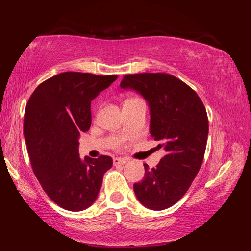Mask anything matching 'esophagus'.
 Returning a JSON list of instances; mask_svg holds the SVG:
<instances>
[{"mask_svg": "<svg viewBox=\"0 0 251 251\" xmlns=\"http://www.w3.org/2000/svg\"><path fill=\"white\" fill-rule=\"evenodd\" d=\"M127 162V159H126V158H114L113 159V164L114 165H121V164H125V163H126Z\"/></svg>", "mask_w": 251, "mask_h": 251, "instance_id": "1", "label": "esophagus"}]
</instances>
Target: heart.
<instances>
[{
	"instance_id": "obj_1",
	"label": "heart",
	"mask_w": 251,
	"mask_h": 251,
	"mask_svg": "<svg viewBox=\"0 0 251 251\" xmlns=\"http://www.w3.org/2000/svg\"><path fill=\"white\" fill-rule=\"evenodd\" d=\"M138 98H131V100H127L126 102H128V101H133V100H137Z\"/></svg>"
}]
</instances>
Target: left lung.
<instances>
[{
    "mask_svg": "<svg viewBox=\"0 0 251 251\" xmlns=\"http://www.w3.org/2000/svg\"><path fill=\"white\" fill-rule=\"evenodd\" d=\"M120 87L148 100L151 135L166 151L156 168L143 164L146 173L134 184L135 195L147 208L166 209L185 195L201 168L208 136L206 110L191 87L168 73L126 74Z\"/></svg>",
    "mask_w": 251,
    "mask_h": 251,
    "instance_id": "8db88e82",
    "label": "left lung"
}]
</instances>
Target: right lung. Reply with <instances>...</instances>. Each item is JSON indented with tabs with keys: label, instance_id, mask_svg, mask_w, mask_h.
<instances>
[{
	"label": "right lung",
	"instance_id": "add662e5",
	"mask_svg": "<svg viewBox=\"0 0 251 251\" xmlns=\"http://www.w3.org/2000/svg\"><path fill=\"white\" fill-rule=\"evenodd\" d=\"M117 75L64 72L43 81L30 96L24 136L33 173L49 198L70 211L88 208L96 200L110 156L81 161L78 138L91 126V101Z\"/></svg>",
	"mask_w": 251,
	"mask_h": 251
}]
</instances>
